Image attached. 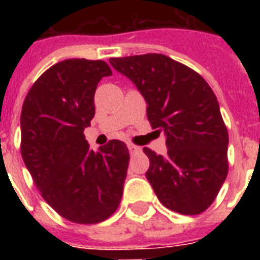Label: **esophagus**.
I'll return each instance as SVG.
<instances>
[{"instance_id":"obj_1","label":"esophagus","mask_w":260,"mask_h":260,"mask_svg":"<svg viewBox=\"0 0 260 260\" xmlns=\"http://www.w3.org/2000/svg\"><path fill=\"white\" fill-rule=\"evenodd\" d=\"M128 150H129V152L131 154H135V152H140V151H142V148H140V147H138V146H135V144H128Z\"/></svg>"}]
</instances>
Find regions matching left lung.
<instances>
[{
    "label": "left lung",
    "instance_id": "left-lung-1",
    "mask_svg": "<svg viewBox=\"0 0 260 260\" xmlns=\"http://www.w3.org/2000/svg\"><path fill=\"white\" fill-rule=\"evenodd\" d=\"M147 101L152 129L166 135L167 155L144 147L146 177L167 209L205 212L228 174V131L213 90L190 67L162 54L110 58Z\"/></svg>",
    "mask_w": 260,
    "mask_h": 260
}]
</instances>
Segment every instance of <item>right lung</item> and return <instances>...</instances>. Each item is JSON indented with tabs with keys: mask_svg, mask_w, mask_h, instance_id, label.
Instances as JSON below:
<instances>
[{
	"mask_svg": "<svg viewBox=\"0 0 260 260\" xmlns=\"http://www.w3.org/2000/svg\"><path fill=\"white\" fill-rule=\"evenodd\" d=\"M109 75L104 60L67 59L44 71L22 104V160L47 204L77 224L104 221L122 197L125 143L110 140L94 152L83 135L98 82Z\"/></svg>",
	"mask_w": 260,
	"mask_h": 260,
	"instance_id": "add662e5",
	"label": "right lung"
}]
</instances>
